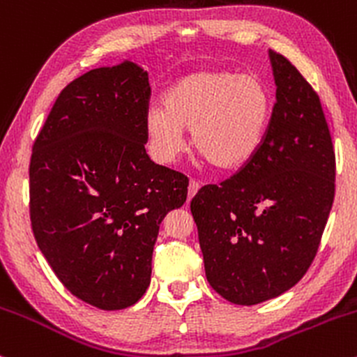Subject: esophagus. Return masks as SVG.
Returning a JSON list of instances; mask_svg holds the SVG:
<instances>
[{
  "mask_svg": "<svg viewBox=\"0 0 357 357\" xmlns=\"http://www.w3.org/2000/svg\"><path fill=\"white\" fill-rule=\"evenodd\" d=\"M198 190H199V183L195 181V179H191L190 188H188V199H191L192 196H195L196 192H198Z\"/></svg>",
  "mask_w": 357,
  "mask_h": 357,
  "instance_id": "esophagus-1",
  "label": "esophagus"
}]
</instances>
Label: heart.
Here are the masks:
<instances>
[{"label":"heart","mask_w":357,"mask_h":357,"mask_svg":"<svg viewBox=\"0 0 357 357\" xmlns=\"http://www.w3.org/2000/svg\"><path fill=\"white\" fill-rule=\"evenodd\" d=\"M165 109L146 116V134L154 158L173 165L191 144L221 171L236 169L253 158L272 114V96L253 73L202 70L183 77L165 93Z\"/></svg>","instance_id":"obj_1"}]
</instances>
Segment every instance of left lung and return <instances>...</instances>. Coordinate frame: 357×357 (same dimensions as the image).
I'll return each mask as SVG.
<instances>
[{
  "label": "left lung",
  "instance_id": "obj_1",
  "mask_svg": "<svg viewBox=\"0 0 357 357\" xmlns=\"http://www.w3.org/2000/svg\"><path fill=\"white\" fill-rule=\"evenodd\" d=\"M277 93L253 158L191 202L204 272L221 297L255 305L292 289L312 264L335 191V154L315 90L268 50Z\"/></svg>",
  "mask_w": 357,
  "mask_h": 357
}]
</instances>
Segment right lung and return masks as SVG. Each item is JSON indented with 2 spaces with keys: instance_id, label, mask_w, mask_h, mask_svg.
Returning a JSON list of instances; mask_svg holds the SVG:
<instances>
[{
  "instance_id": "right-lung-1",
  "label": "right lung",
  "mask_w": 357,
  "mask_h": 357,
  "mask_svg": "<svg viewBox=\"0 0 357 357\" xmlns=\"http://www.w3.org/2000/svg\"><path fill=\"white\" fill-rule=\"evenodd\" d=\"M147 72L124 60L60 92L33 144L30 218L68 292L102 310L136 304L151 282L159 225L188 178L146 153Z\"/></svg>"
}]
</instances>
